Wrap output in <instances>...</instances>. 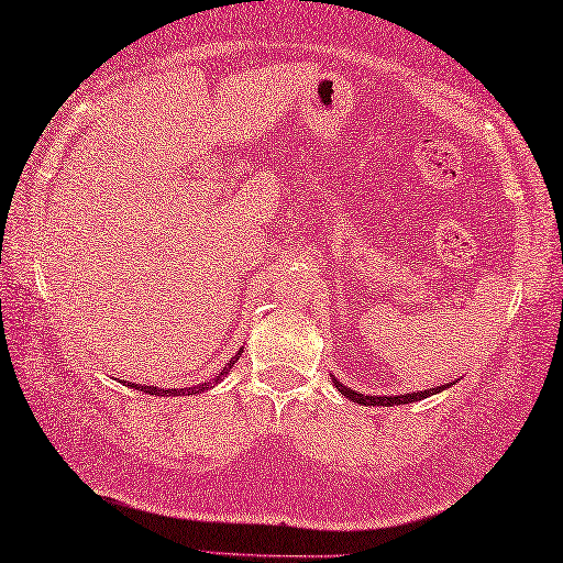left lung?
I'll return each instance as SVG.
<instances>
[{
  "instance_id": "1",
  "label": "left lung",
  "mask_w": 563,
  "mask_h": 563,
  "mask_svg": "<svg viewBox=\"0 0 563 563\" xmlns=\"http://www.w3.org/2000/svg\"><path fill=\"white\" fill-rule=\"evenodd\" d=\"M332 384L338 386V391L342 396H347L350 400H354V404H362V406H400V404H416V400H422L428 396H434V394H442L444 388H450L452 384H442V386H434V388H428V391H412V394H400V396H364L360 391H352V388H347L342 382H338L335 376H332Z\"/></svg>"
}]
</instances>
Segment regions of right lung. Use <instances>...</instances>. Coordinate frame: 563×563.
<instances>
[{
  "instance_id": "add662e5",
  "label": "right lung",
  "mask_w": 563,
  "mask_h": 563,
  "mask_svg": "<svg viewBox=\"0 0 563 563\" xmlns=\"http://www.w3.org/2000/svg\"><path fill=\"white\" fill-rule=\"evenodd\" d=\"M240 354H243V347L238 350L235 357H231V362H228L221 372H218V376H213L211 382H203V384H197V386H189V388H157V386H145V384H131V388H137V391L143 394H151V396H194V394H203L209 391V388H213L216 384L223 382V376L233 369V364L238 362Z\"/></svg>"
}]
</instances>
